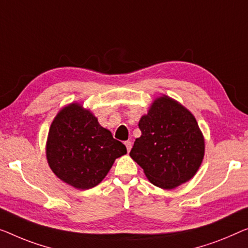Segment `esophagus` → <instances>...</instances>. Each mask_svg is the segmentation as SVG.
<instances>
[{"label": "esophagus", "instance_id": "1", "mask_svg": "<svg viewBox=\"0 0 248 248\" xmlns=\"http://www.w3.org/2000/svg\"><path fill=\"white\" fill-rule=\"evenodd\" d=\"M124 145H125V148H127V151H128V153H129V151L131 150L132 142H131V141H125V142H124Z\"/></svg>", "mask_w": 248, "mask_h": 248}]
</instances>
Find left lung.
<instances>
[{
    "instance_id": "1",
    "label": "left lung",
    "mask_w": 248,
    "mask_h": 248,
    "mask_svg": "<svg viewBox=\"0 0 248 248\" xmlns=\"http://www.w3.org/2000/svg\"><path fill=\"white\" fill-rule=\"evenodd\" d=\"M138 125L141 136L136 139L130 157L151 184L173 189L193 178L204 159L205 139L189 110L162 94Z\"/></svg>"
}]
</instances>
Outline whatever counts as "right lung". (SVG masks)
Returning a JSON list of instances; mask_svg holds the SVG:
<instances>
[{"label":"right lung","instance_id":"add662e5","mask_svg":"<svg viewBox=\"0 0 248 248\" xmlns=\"http://www.w3.org/2000/svg\"><path fill=\"white\" fill-rule=\"evenodd\" d=\"M46 153L59 179L77 189H90L102 182L114 160L127 154V148L101 127L90 110L72 102L54 117Z\"/></svg>","mask_w":248,"mask_h":248}]
</instances>
